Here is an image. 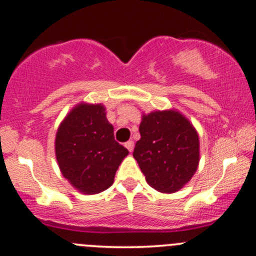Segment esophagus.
I'll return each instance as SVG.
<instances>
[{
    "label": "esophagus",
    "instance_id": "obj_1",
    "mask_svg": "<svg viewBox=\"0 0 256 256\" xmlns=\"http://www.w3.org/2000/svg\"><path fill=\"white\" fill-rule=\"evenodd\" d=\"M125 147L128 148V152H132L134 150V141H128L125 143Z\"/></svg>",
    "mask_w": 256,
    "mask_h": 256
}]
</instances>
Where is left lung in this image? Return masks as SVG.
Here are the masks:
<instances>
[{
  "instance_id": "1",
  "label": "left lung",
  "mask_w": 256,
  "mask_h": 256,
  "mask_svg": "<svg viewBox=\"0 0 256 256\" xmlns=\"http://www.w3.org/2000/svg\"><path fill=\"white\" fill-rule=\"evenodd\" d=\"M141 138L134 158L146 181L160 193H175L196 174L200 159L199 134L193 124L178 109L142 114Z\"/></svg>"
}]
</instances>
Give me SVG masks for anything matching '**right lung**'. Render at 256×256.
Segmentation results:
<instances>
[{
	"label": "right lung",
	"instance_id": "1",
	"mask_svg": "<svg viewBox=\"0 0 256 256\" xmlns=\"http://www.w3.org/2000/svg\"><path fill=\"white\" fill-rule=\"evenodd\" d=\"M64 178L82 194H97L113 184L128 150L114 140V128L102 103L80 102L58 126L54 140Z\"/></svg>",
	"mask_w": 256,
	"mask_h": 256
}]
</instances>
